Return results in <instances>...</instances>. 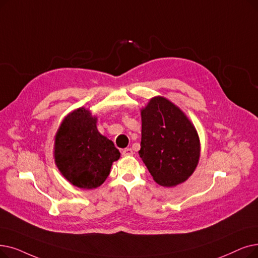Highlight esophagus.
Wrapping results in <instances>:
<instances>
[{"label":"esophagus","mask_w":258,"mask_h":258,"mask_svg":"<svg viewBox=\"0 0 258 258\" xmlns=\"http://www.w3.org/2000/svg\"><path fill=\"white\" fill-rule=\"evenodd\" d=\"M133 155H134V152H133L132 149H125V150L122 151V156H124V157L133 156Z\"/></svg>","instance_id":"obj_1"}]
</instances>
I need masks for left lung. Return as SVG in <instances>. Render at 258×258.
I'll return each instance as SVG.
<instances>
[{"mask_svg":"<svg viewBox=\"0 0 258 258\" xmlns=\"http://www.w3.org/2000/svg\"><path fill=\"white\" fill-rule=\"evenodd\" d=\"M139 156L162 186L185 181L195 171L200 143L194 125L175 104L155 97L141 110Z\"/></svg>","mask_w":258,"mask_h":258,"instance_id":"8db88e82","label":"left lung"}]
</instances>
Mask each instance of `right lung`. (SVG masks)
<instances>
[{"mask_svg": "<svg viewBox=\"0 0 258 258\" xmlns=\"http://www.w3.org/2000/svg\"><path fill=\"white\" fill-rule=\"evenodd\" d=\"M96 123L91 111L78 108L63 120L55 135V164L67 180L81 188L101 185L120 157L113 141L98 132Z\"/></svg>", "mask_w": 258, "mask_h": 258, "instance_id": "add662e5", "label": "right lung"}]
</instances>
